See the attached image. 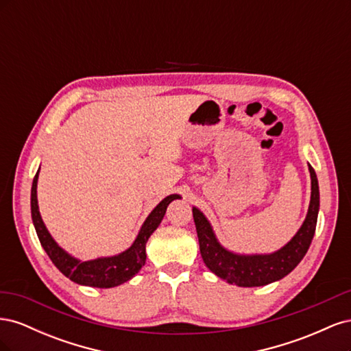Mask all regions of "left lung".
I'll list each match as a JSON object with an SVG mask.
<instances>
[{
	"instance_id": "left-lung-1",
	"label": "left lung",
	"mask_w": 351,
	"mask_h": 351,
	"mask_svg": "<svg viewBox=\"0 0 351 351\" xmlns=\"http://www.w3.org/2000/svg\"><path fill=\"white\" fill-rule=\"evenodd\" d=\"M307 168L311 173L312 192L306 218L291 240L275 252L237 253L224 247L206 215L193 206L200 254L212 274L237 287H261L280 281L300 263L315 236L319 214V184L312 165L307 164Z\"/></svg>"
}]
</instances>
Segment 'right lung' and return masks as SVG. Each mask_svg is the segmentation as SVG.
<instances>
[{
    "label": "right lung",
    "instance_id": "add662e5",
    "mask_svg": "<svg viewBox=\"0 0 351 351\" xmlns=\"http://www.w3.org/2000/svg\"><path fill=\"white\" fill-rule=\"evenodd\" d=\"M38 178L39 169L34 178V183H32L30 212L32 221H34L42 247L47 252L52 263L67 278L76 284L97 287V289H111V287L121 285L125 281L132 280L142 269L146 262L147 240H149L151 234L158 228V226L161 224L168 205L176 199H182L180 195H169L159 202L151 210V214L146 217L134 241L125 250L112 254V256H101L90 261H82L62 249L48 231L44 219L40 217L38 205Z\"/></svg>",
    "mask_w": 351,
    "mask_h": 351
}]
</instances>
